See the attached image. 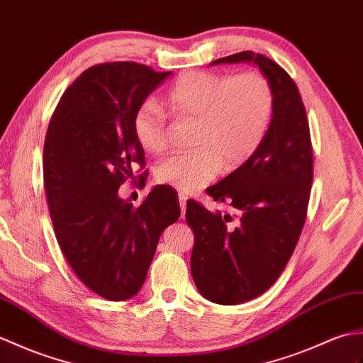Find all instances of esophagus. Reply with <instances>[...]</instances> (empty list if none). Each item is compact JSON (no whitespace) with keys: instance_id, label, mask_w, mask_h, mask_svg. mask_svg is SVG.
Segmentation results:
<instances>
[{"instance_id":"obj_1","label":"esophagus","mask_w":363,"mask_h":363,"mask_svg":"<svg viewBox=\"0 0 363 363\" xmlns=\"http://www.w3.org/2000/svg\"><path fill=\"white\" fill-rule=\"evenodd\" d=\"M179 202H180V208H182V216L184 217V213H186V202L188 197L184 194H179Z\"/></svg>"}]
</instances>
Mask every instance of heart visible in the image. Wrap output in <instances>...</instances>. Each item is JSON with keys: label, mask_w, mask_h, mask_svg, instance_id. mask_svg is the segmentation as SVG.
Wrapping results in <instances>:
<instances>
[{"label": "heart", "mask_w": 363, "mask_h": 363, "mask_svg": "<svg viewBox=\"0 0 363 363\" xmlns=\"http://www.w3.org/2000/svg\"><path fill=\"white\" fill-rule=\"evenodd\" d=\"M167 106L182 119H196L192 146L197 149L160 161L155 179L182 192L205 188L220 172L245 164L269 132L275 93L261 71L236 76L214 71H189L177 79L166 96ZM140 146L160 154L169 144L167 115L152 99L136 108L132 121Z\"/></svg>", "instance_id": "obj_1"}]
</instances>
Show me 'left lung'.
Segmentation results:
<instances>
[{
    "mask_svg": "<svg viewBox=\"0 0 363 363\" xmlns=\"http://www.w3.org/2000/svg\"><path fill=\"white\" fill-rule=\"evenodd\" d=\"M238 62H252L269 77L275 110L256 154L206 189L236 213H211L194 200L186 206L196 236L192 278L199 292L217 304L253 300L279 278L303 231L313 179L309 123L294 79L277 62L253 51L211 65Z\"/></svg>",
    "mask_w": 363,
    "mask_h": 363,
    "instance_id": "obj_1",
    "label": "left lung"
}]
</instances>
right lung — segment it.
Returning a JSON list of instances; mask_svg holds the SVG:
<instances>
[{
    "label": "right lung",
    "instance_id": "1",
    "mask_svg": "<svg viewBox=\"0 0 363 363\" xmlns=\"http://www.w3.org/2000/svg\"><path fill=\"white\" fill-rule=\"evenodd\" d=\"M171 74L136 62L90 67L62 94L46 132L43 180L55 239L76 277L110 301L140 292L161 233L182 213L166 184L140 206L118 196L125 180L135 182L136 166H146L135 111Z\"/></svg>",
    "mask_w": 363,
    "mask_h": 363
}]
</instances>
